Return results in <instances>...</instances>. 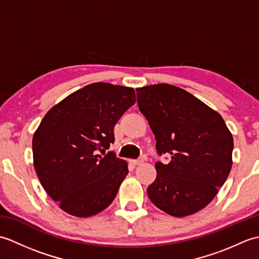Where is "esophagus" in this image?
I'll return each instance as SVG.
<instances>
[{
	"label": "esophagus",
	"instance_id": "1",
	"mask_svg": "<svg viewBox=\"0 0 259 259\" xmlns=\"http://www.w3.org/2000/svg\"><path fill=\"white\" fill-rule=\"evenodd\" d=\"M130 162L133 163L134 166H139V164H141L142 162H144V160H142V159H137V160H131Z\"/></svg>",
	"mask_w": 259,
	"mask_h": 259
}]
</instances>
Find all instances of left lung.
Segmentation results:
<instances>
[{
  "label": "left lung",
  "mask_w": 259,
  "mask_h": 259,
  "mask_svg": "<svg viewBox=\"0 0 259 259\" xmlns=\"http://www.w3.org/2000/svg\"><path fill=\"white\" fill-rule=\"evenodd\" d=\"M137 101L156 138L157 177L148 197L162 211L185 217L201 210L225 184L234 139L222 115L189 92L167 83L138 88Z\"/></svg>",
  "instance_id": "obj_1"
}]
</instances>
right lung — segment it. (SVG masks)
<instances>
[{
    "instance_id": "right-lung-1",
    "label": "right lung",
    "mask_w": 259,
    "mask_h": 259,
    "mask_svg": "<svg viewBox=\"0 0 259 259\" xmlns=\"http://www.w3.org/2000/svg\"><path fill=\"white\" fill-rule=\"evenodd\" d=\"M136 102L133 88L88 84L51 108L32 140L41 185L63 211L90 217L106 209L128 175V164L109 151L113 128Z\"/></svg>"
}]
</instances>
